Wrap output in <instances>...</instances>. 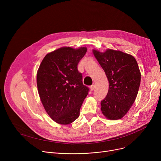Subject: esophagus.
<instances>
[{"label": "esophagus", "mask_w": 161, "mask_h": 161, "mask_svg": "<svg viewBox=\"0 0 161 161\" xmlns=\"http://www.w3.org/2000/svg\"><path fill=\"white\" fill-rule=\"evenodd\" d=\"M90 89H91V91H93L95 90V84H93V85H92V86H91Z\"/></svg>", "instance_id": "obj_1"}]
</instances>
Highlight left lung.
Segmentation results:
<instances>
[{"mask_svg":"<svg viewBox=\"0 0 161 161\" xmlns=\"http://www.w3.org/2000/svg\"><path fill=\"white\" fill-rule=\"evenodd\" d=\"M93 54L109 81L106 97L101 101V111L111 120L119 119L134 103L140 85L141 74L135 58L121 51L108 49Z\"/></svg>","mask_w":161,"mask_h":161,"instance_id":"8db88e82","label":"left lung"}]
</instances>
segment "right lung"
Instances as JSON below:
<instances>
[{"label": "right lung", "instance_id": "right-lung-1", "mask_svg": "<svg viewBox=\"0 0 161 161\" xmlns=\"http://www.w3.org/2000/svg\"><path fill=\"white\" fill-rule=\"evenodd\" d=\"M87 48L63 47L47 54L36 75L39 96L46 112L57 123L68 125L78 119L89 89L78 70Z\"/></svg>", "mask_w": 161, "mask_h": 161}]
</instances>
